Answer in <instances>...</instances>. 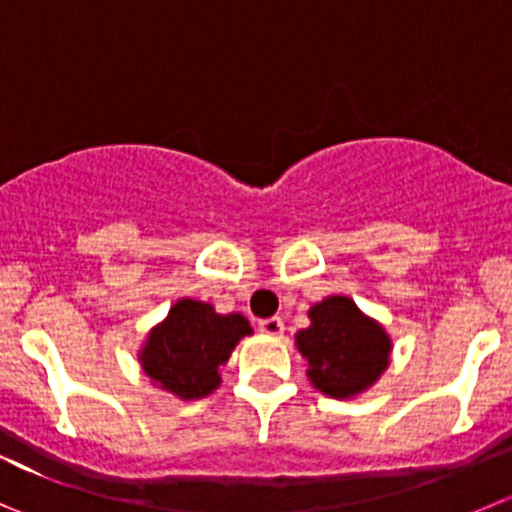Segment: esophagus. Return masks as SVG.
<instances>
[{
    "label": "esophagus",
    "instance_id": "34e87169",
    "mask_svg": "<svg viewBox=\"0 0 512 512\" xmlns=\"http://www.w3.org/2000/svg\"><path fill=\"white\" fill-rule=\"evenodd\" d=\"M259 332L266 334V337H281L284 334V321L279 316H271V319L259 321Z\"/></svg>",
    "mask_w": 512,
    "mask_h": 512
}]
</instances>
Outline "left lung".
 I'll use <instances>...</instances> for the list:
<instances>
[{
    "mask_svg": "<svg viewBox=\"0 0 512 512\" xmlns=\"http://www.w3.org/2000/svg\"><path fill=\"white\" fill-rule=\"evenodd\" d=\"M311 387L334 399H354L377 384L392 362V337L349 296L332 294L309 309L296 332Z\"/></svg>",
    "mask_w": 512,
    "mask_h": 512,
    "instance_id": "8db88e82",
    "label": "left lung"
}]
</instances>
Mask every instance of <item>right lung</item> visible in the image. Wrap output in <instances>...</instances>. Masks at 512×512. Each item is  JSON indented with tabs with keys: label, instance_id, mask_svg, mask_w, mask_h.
<instances>
[{
	"label": "right lung",
	"instance_id": "right-lung-1",
	"mask_svg": "<svg viewBox=\"0 0 512 512\" xmlns=\"http://www.w3.org/2000/svg\"><path fill=\"white\" fill-rule=\"evenodd\" d=\"M251 334L243 314H218L208 301L183 296L145 334L138 362L155 387L193 402L216 392L218 369L226 367L236 344Z\"/></svg>",
	"mask_w": 512,
	"mask_h": 512
}]
</instances>
